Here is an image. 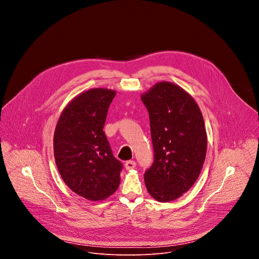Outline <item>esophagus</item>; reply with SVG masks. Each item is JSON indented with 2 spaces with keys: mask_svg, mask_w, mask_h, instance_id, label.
<instances>
[{
  "mask_svg": "<svg viewBox=\"0 0 259 259\" xmlns=\"http://www.w3.org/2000/svg\"><path fill=\"white\" fill-rule=\"evenodd\" d=\"M136 167V163L134 162V161H132V160H130V161H127L126 163H125V168L127 169V170H131V169H134Z\"/></svg>",
  "mask_w": 259,
  "mask_h": 259,
  "instance_id": "34e87169",
  "label": "esophagus"
}]
</instances>
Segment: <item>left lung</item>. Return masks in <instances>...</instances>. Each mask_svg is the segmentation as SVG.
Wrapping results in <instances>:
<instances>
[{
  "instance_id": "1",
  "label": "left lung",
  "mask_w": 259,
  "mask_h": 259,
  "mask_svg": "<svg viewBox=\"0 0 259 259\" xmlns=\"http://www.w3.org/2000/svg\"><path fill=\"white\" fill-rule=\"evenodd\" d=\"M150 115L155 152L144 173L147 192L159 202L187 193L198 179L207 152V133L199 105L186 90L159 82L141 94Z\"/></svg>"
}]
</instances>
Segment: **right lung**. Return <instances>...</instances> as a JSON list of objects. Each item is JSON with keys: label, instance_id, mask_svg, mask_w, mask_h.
<instances>
[{"label": "right lung", "instance_id": "add662e5", "mask_svg": "<svg viewBox=\"0 0 259 259\" xmlns=\"http://www.w3.org/2000/svg\"><path fill=\"white\" fill-rule=\"evenodd\" d=\"M115 95L116 91L104 88L82 92L63 108L54 132V158L61 178L89 201L104 200L120 186L123 166L103 132Z\"/></svg>", "mask_w": 259, "mask_h": 259}]
</instances>
